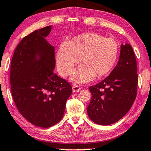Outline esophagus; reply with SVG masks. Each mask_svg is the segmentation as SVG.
<instances>
[{
    "mask_svg": "<svg viewBox=\"0 0 151 151\" xmlns=\"http://www.w3.org/2000/svg\"><path fill=\"white\" fill-rule=\"evenodd\" d=\"M81 88L79 86H77V85H74L73 86H72V90H73L74 92H79L81 90Z\"/></svg>",
    "mask_w": 151,
    "mask_h": 151,
    "instance_id": "obj_1",
    "label": "esophagus"
}]
</instances>
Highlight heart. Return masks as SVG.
I'll list each match as a JSON object with an SVG mask.
<instances>
[{
    "label": "heart",
    "instance_id": "heart-1",
    "mask_svg": "<svg viewBox=\"0 0 151 151\" xmlns=\"http://www.w3.org/2000/svg\"><path fill=\"white\" fill-rule=\"evenodd\" d=\"M118 52L119 46L114 39L86 32L59 45L56 55L57 68L61 75L67 77L80 59L81 65L73 72L70 79L74 83H87L111 72Z\"/></svg>",
    "mask_w": 151,
    "mask_h": 151
}]
</instances>
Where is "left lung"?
<instances>
[{
	"label": "left lung",
	"mask_w": 151,
	"mask_h": 151,
	"mask_svg": "<svg viewBox=\"0 0 151 151\" xmlns=\"http://www.w3.org/2000/svg\"><path fill=\"white\" fill-rule=\"evenodd\" d=\"M137 83L133 50L130 44H122L119 61L110 75L89 88L92 98L87 112L90 119L104 126L119 121L135 100Z\"/></svg>",
	"instance_id": "8db88e82"
}]
</instances>
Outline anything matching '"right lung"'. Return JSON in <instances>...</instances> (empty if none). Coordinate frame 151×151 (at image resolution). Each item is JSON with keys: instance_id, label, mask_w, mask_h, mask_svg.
Wrapping results in <instances>:
<instances>
[{"instance_id": "right-lung-1", "label": "right lung", "mask_w": 151, "mask_h": 151, "mask_svg": "<svg viewBox=\"0 0 151 151\" xmlns=\"http://www.w3.org/2000/svg\"><path fill=\"white\" fill-rule=\"evenodd\" d=\"M52 29L47 26L24 37L16 47L10 69L16 106L28 122L41 128L62 119L72 92L70 84L54 72L55 47L45 39Z\"/></svg>"}]
</instances>
